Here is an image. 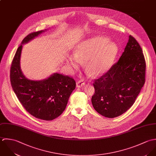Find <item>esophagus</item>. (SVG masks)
Returning <instances> with one entry per match:
<instances>
[{
	"mask_svg": "<svg viewBox=\"0 0 156 156\" xmlns=\"http://www.w3.org/2000/svg\"><path fill=\"white\" fill-rule=\"evenodd\" d=\"M84 84H85L84 82L81 80V81H79L76 83V87H81L83 86Z\"/></svg>",
	"mask_w": 156,
	"mask_h": 156,
	"instance_id": "esophagus-1",
	"label": "esophagus"
}]
</instances>
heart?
<instances>
[{"instance_id": "b5f03b06", "label": "heart", "mask_w": 156, "mask_h": 156, "mask_svg": "<svg viewBox=\"0 0 156 156\" xmlns=\"http://www.w3.org/2000/svg\"><path fill=\"white\" fill-rule=\"evenodd\" d=\"M109 39L97 36L80 43L75 48V54L67 59L72 69L82 64V60H88L86 69L94 76H100L107 72L116 58L119 48Z\"/></svg>"}]
</instances>
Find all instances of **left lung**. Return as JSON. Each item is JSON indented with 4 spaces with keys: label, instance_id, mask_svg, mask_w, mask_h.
I'll return each instance as SVG.
<instances>
[{
    "label": "left lung",
    "instance_id": "obj_1",
    "mask_svg": "<svg viewBox=\"0 0 156 156\" xmlns=\"http://www.w3.org/2000/svg\"><path fill=\"white\" fill-rule=\"evenodd\" d=\"M145 70L142 49L129 35L119 61L94 81L92 103L94 110L108 118L124 113L133 105L145 84Z\"/></svg>",
    "mask_w": 156,
    "mask_h": 156
}]
</instances>
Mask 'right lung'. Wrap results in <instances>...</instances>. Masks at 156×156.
<instances>
[{"mask_svg":"<svg viewBox=\"0 0 156 156\" xmlns=\"http://www.w3.org/2000/svg\"><path fill=\"white\" fill-rule=\"evenodd\" d=\"M44 31L29 34L18 48L10 68L12 88L25 109L35 118L52 121L62 114L70 95L75 89V81L67 75L55 73L41 81L27 79L20 64L22 44L38 36Z\"/></svg>","mask_w":156,"mask_h":156,"instance_id":"obj_1","label":"right lung"}]
</instances>
